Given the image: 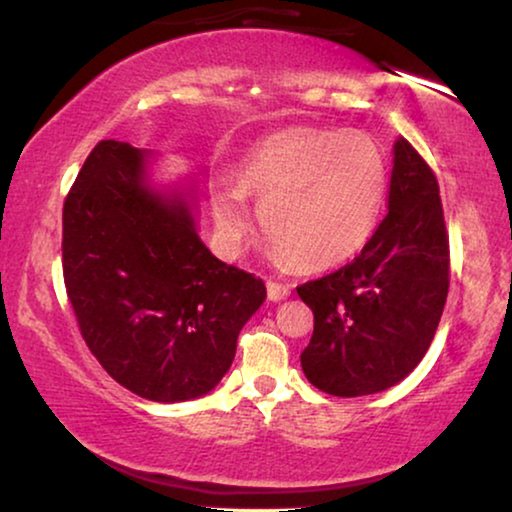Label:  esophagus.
Here are the masks:
<instances>
[{
  "mask_svg": "<svg viewBox=\"0 0 512 512\" xmlns=\"http://www.w3.org/2000/svg\"><path fill=\"white\" fill-rule=\"evenodd\" d=\"M289 293H291L289 284L275 282V279H270V282H268V298L270 300H284L286 296H289Z\"/></svg>",
  "mask_w": 512,
  "mask_h": 512,
  "instance_id": "obj_1",
  "label": "esophagus"
}]
</instances>
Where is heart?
<instances>
[{"label": "heart", "instance_id": "1", "mask_svg": "<svg viewBox=\"0 0 512 512\" xmlns=\"http://www.w3.org/2000/svg\"><path fill=\"white\" fill-rule=\"evenodd\" d=\"M387 195L382 151L363 132L289 128L256 144L237 170V186L212 195V214L237 254L254 230L258 207L270 251L300 270H328L366 247Z\"/></svg>", "mask_w": 512, "mask_h": 512}]
</instances>
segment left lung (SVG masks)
<instances>
[{
    "label": "left lung",
    "mask_w": 512,
    "mask_h": 512,
    "mask_svg": "<svg viewBox=\"0 0 512 512\" xmlns=\"http://www.w3.org/2000/svg\"><path fill=\"white\" fill-rule=\"evenodd\" d=\"M438 191L429 163L398 139L389 212L373 237L352 263L296 289L314 312L300 366L324 394H377L424 359L450 289V237Z\"/></svg>",
    "instance_id": "8db88e82"
}]
</instances>
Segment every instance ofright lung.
Segmentation results:
<instances>
[{
    "mask_svg": "<svg viewBox=\"0 0 512 512\" xmlns=\"http://www.w3.org/2000/svg\"><path fill=\"white\" fill-rule=\"evenodd\" d=\"M144 158L116 139L90 151L62 207V275L100 366L132 394L179 403L226 375L265 284L200 242L186 200L146 186Z\"/></svg>",
    "mask_w": 512,
    "mask_h": 512,
    "instance_id": "1",
    "label": "right lung"
}]
</instances>
